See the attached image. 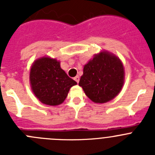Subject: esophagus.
Segmentation results:
<instances>
[{
    "mask_svg": "<svg viewBox=\"0 0 155 155\" xmlns=\"http://www.w3.org/2000/svg\"><path fill=\"white\" fill-rule=\"evenodd\" d=\"M74 80L76 81L77 83H78L79 80H80V78H79L78 76H76V77H74Z\"/></svg>",
    "mask_w": 155,
    "mask_h": 155,
    "instance_id": "34e87169",
    "label": "esophagus"
}]
</instances>
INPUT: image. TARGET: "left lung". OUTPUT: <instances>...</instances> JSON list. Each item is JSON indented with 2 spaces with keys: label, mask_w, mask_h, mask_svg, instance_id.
Masks as SVG:
<instances>
[{
  "label": "left lung",
  "mask_w": 155,
  "mask_h": 155,
  "mask_svg": "<svg viewBox=\"0 0 155 155\" xmlns=\"http://www.w3.org/2000/svg\"><path fill=\"white\" fill-rule=\"evenodd\" d=\"M124 80V66L120 59L102 52L84 65L79 85L92 102L104 103L120 93Z\"/></svg>",
  "instance_id": "8db88e82"
}]
</instances>
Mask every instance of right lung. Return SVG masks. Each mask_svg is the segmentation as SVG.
Instances as JSON below:
<instances>
[{
	"label": "right lung",
	"instance_id": "1",
	"mask_svg": "<svg viewBox=\"0 0 155 155\" xmlns=\"http://www.w3.org/2000/svg\"><path fill=\"white\" fill-rule=\"evenodd\" d=\"M32 91L42 103L58 105L67 98L70 88L77 84L61 69L60 62L50 57L35 61L30 71Z\"/></svg>",
	"mask_w": 155,
	"mask_h": 155
}]
</instances>
